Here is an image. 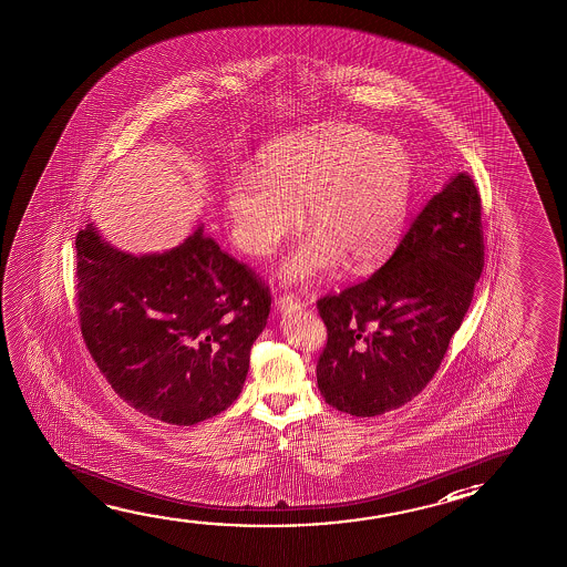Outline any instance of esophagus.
Segmentation results:
<instances>
[{
	"mask_svg": "<svg viewBox=\"0 0 567 567\" xmlns=\"http://www.w3.org/2000/svg\"><path fill=\"white\" fill-rule=\"evenodd\" d=\"M300 306H302V302L295 295H282L277 298V308L280 312H292V310H298Z\"/></svg>",
	"mask_w": 567,
	"mask_h": 567,
	"instance_id": "esophagus-1",
	"label": "esophagus"
}]
</instances>
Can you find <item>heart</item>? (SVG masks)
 I'll return each instance as SVG.
<instances>
[{
    "label": "heart",
    "instance_id": "b5f03b06",
    "mask_svg": "<svg viewBox=\"0 0 567 567\" xmlns=\"http://www.w3.org/2000/svg\"><path fill=\"white\" fill-rule=\"evenodd\" d=\"M411 183L400 142L337 123L272 142L255 175H231L224 205L231 238L251 257H269L300 224L305 205L310 231L282 265V277L310 282L343 259L351 271L382 261L402 236Z\"/></svg>",
    "mask_w": 567,
    "mask_h": 567
}]
</instances>
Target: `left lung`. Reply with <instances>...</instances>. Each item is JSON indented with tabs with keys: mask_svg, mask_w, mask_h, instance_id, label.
<instances>
[{
	"mask_svg": "<svg viewBox=\"0 0 567 567\" xmlns=\"http://www.w3.org/2000/svg\"><path fill=\"white\" fill-rule=\"evenodd\" d=\"M484 269L482 198L456 173L369 279L321 296L323 400L357 417L411 402L435 377Z\"/></svg>",
	"mask_w": 567,
	"mask_h": 567,
	"instance_id": "left-lung-1",
	"label": "left lung"
}]
</instances>
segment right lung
<instances>
[{"label": "right lung", "instance_id": "add662e5", "mask_svg": "<svg viewBox=\"0 0 567 567\" xmlns=\"http://www.w3.org/2000/svg\"><path fill=\"white\" fill-rule=\"evenodd\" d=\"M83 341L144 415L195 425L238 400L271 312L269 287L203 226L164 254H123L93 224L75 236Z\"/></svg>", "mask_w": 567, "mask_h": 567}]
</instances>
